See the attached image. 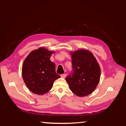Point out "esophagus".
Returning <instances> with one entry per match:
<instances>
[{"mask_svg": "<svg viewBox=\"0 0 126 126\" xmlns=\"http://www.w3.org/2000/svg\"><path fill=\"white\" fill-rule=\"evenodd\" d=\"M66 76V74H62V75H61V77H62V78H63V79H64V78H65V77Z\"/></svg>", "mask_w": 126, "mask_h": 126, "instance_id": "34e87169", "label": "esophagus"}]
</instances>
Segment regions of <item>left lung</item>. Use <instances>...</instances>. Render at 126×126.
<instances>
[{"label": "left lung", "instance_id": "left-lung-1", "mask_svg": "<svg viewBox=\"0 0 126 126\" xmlns=\"http://www.w3.org/2000/svg\"><path fill=\"white\" fill-rule=\"evenodd\" d=\"M70 53L73 72L65 80L74 94L86 96L95 90L100 81V65L89 51L78 50Z\"/></svg>", "mask_w": 126, "mask_h": 126}]
</instances>
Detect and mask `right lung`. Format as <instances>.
I'll return each instance as SVG.
<instances>
[{
	"mask_svg": "<svg viewBox=\"0 0 126 126\" xmlns=\"http://www.w3.org/2000/svg\"><path fill=\"white\" fill-rule=\"evenodd\" d=\"M54 52L44 47L31 51L23 64L24 81L31 92L43 95L49 92L53 83L60 76L56 73L55 64L50 61Z\"/></svg>",
	"mask_w": 126,
	"mask_h": 126,
	"instance_id": "1",
	"label": "right lung"
}]
</instances>
